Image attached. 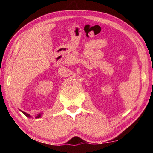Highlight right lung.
I'll use <instances>...</instances> for the list:
<instances>
[{
    "label": "right lung",
    "instance_id": "add662e5",
    "mask_svg": "<svg viewBox=\"0 0 153 153\" xmlns=\"http://www.w3.org/2000/svg\"><path fill=\"white\" fill-rule=\"evenodd\" d=\"M22 112L23 113V114H24L25 115V116H27V117H28V118H30V117H31V116H30V114H27V113H26V112H24V111H22ZM42 114H39L38 115H37V116L35 117V118H40L41 116H42Z\"/></svg>",
    "mask_w": 153,
    "mask_h": 153
}]
</instances>
